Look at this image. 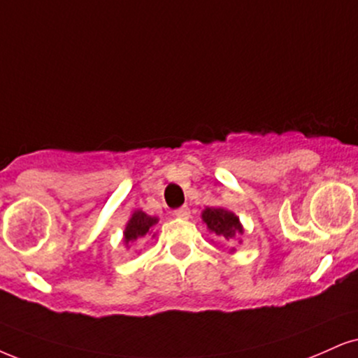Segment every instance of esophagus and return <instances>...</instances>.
I'll list each match as a JSON object with an SVG mask.
<instances>
[{
  "label": "esophagus",
  "instance_id": "esophagus-1",
  "mask_svg": "<svg viewBox=\"0 0 358 358\" xmlns=\"http://www.w3.org/2000/svg\"><path fill=\"white\" fill-rule=\"evenodd\" d=\"M174 215H176V217H180V219H187L189 215H191V210H189L187 206L179 207V209L174 210Z\"/></svg>",
  "mask_w": 358,
  "mask_h": 358
}]
</instances>
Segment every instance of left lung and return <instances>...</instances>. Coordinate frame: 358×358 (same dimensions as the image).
Returning <instances> with one entry per match:
<instances>
[{
  "label": "left lung",
  "instance_id": "left-lung-1",
  "mask_svg": "<svg viewBox=\"0 0 358 358\" xmlns=\"http://www.w3.org/2000/svg\"><path fill=\"white\" fill-rule=\"evenodd\" d=\"M202 220L207 224L210 232L215 236L222 237V239L231 241L236 234H242V226L239 222V217L232 214L231 210L222 209V207H207L202 213Z\"/></svg>",
  "mask_w": 358,
  "mask_h": 358
}]
</instances>
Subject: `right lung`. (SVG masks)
Listing matches in <instances>:
<instances>
[{"instance_id": "obj_1", "label": "right lung", "mask_w": 358, "mask_h": 358, "mask_svg": "<svg viewBox=\"0 0 358 358\" xmlns=\"http://www.w3.org/2000/svg\"><path fill=\"white\" fill-rule=\"evenodd\" d=\"M156 222H157L156 217H149V215L144 214L143 210H138V213L132 214L131 220L127 222L126 231H124V241L132 242L139 239L143 242L144 237L148 236V234H151V229Z\"/></svg>"}]
</instances>
